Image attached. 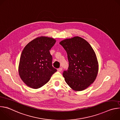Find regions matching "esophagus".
Instances as JSON below:
<instances>
[{
    "mask_svg": "<svg viewBox=\"0 0 120 120\" xmlns=\"http://www.w3.org/2000/svg\"><path fill=\"white\" fill-rule=\"evenodd\" d=\"M62 70V67H60L57 69V71L58 72H61Z\"/></svg>",
    "mask_w": 120,
    "mask_h": 120,
    "instance_id": "esophagus-1",
    "label": "esophagus"
}]
</instances>
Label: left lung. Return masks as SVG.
<instances>
[{"label": "left lung", "mask_w": 120, "mask_h": 120, "mask_svg": "<svg viewBox=\"0 0 120 120\" xmlns=\"http://www.w3.org/2000/svg\"><path fill=\"white\" fill-rule=\"evenodd\" d=\"M67 54L69 66L63 72L67 84L74 90L80 91L93 83L98 71V63L94 50L84 39L75 37L59 43Z\"/></svg>", "instance_id": "obj_1"}]
</instances>
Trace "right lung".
I'll use <instances>...</instances> for the list:
<instances>
[{"mask_svg": "<svg viewBox=\"0 0 120 120\" xmlns=\"http://www.w3.org/2000/svg\"><path fill=\"white\" fill-rule=\"evenodd\" d=\"M56 41L41 37L29 42L24 48L19 64V75L28 86L38 89L50 80L56 69L52 66V56L49 50Z\"/></svg>", "mask_w": 120, "mask_h": 120, "instance_id": "1", "label": "right lung"}]
</instances>
